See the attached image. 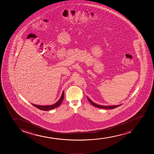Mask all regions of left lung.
Wrapping results in <instances>:
<instances>
[{"mask_svg":"<svg viewBox=\"0 0 154 154\" xmlns=\"http://www.w3.org/2000/svg\"><path fill=\"white\" fill-rule=\"evenodd\" d=\"M87 98H88V100L89 101V103L93 105V106H95L96 107L99 108H102V109H114V108H116L118 107L119 106H120L121 105H112V106H103V105H100L97 104L93 102V101H91L88 97H87Z\"/></svg>","mask_w":154,"mask_h":154,"instance_id":"1","label":"left lung"}]
</instances>
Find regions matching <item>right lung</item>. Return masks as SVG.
<instances>
[{"label": "right lung", "mask_w": 154, "mask_h": 154, "mask_svg": "<svg viewBox=\"0 0 154 154\" xmlns=\"http://www.w3.org/2000/svg\"><path fill=\"white\" fill-rule=\"evenodd\" d=\"M63 98H64V91H63L60 100L56 103H55L54 104L52 105H46V106H41V105H38L33 104H32V105L42 110L48 111L49 110L54 109L55 108L57 107L60 106V105L61 104V102H63Z\"/></svg>", "instance_id": "1"}]
</instances>
